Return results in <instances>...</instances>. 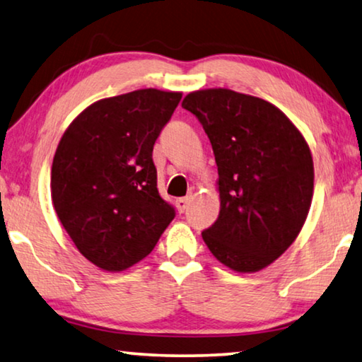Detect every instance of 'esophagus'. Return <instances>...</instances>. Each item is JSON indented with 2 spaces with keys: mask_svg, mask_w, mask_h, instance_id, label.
<instances>
[{
  "mask_svg": "<svg viewBox=\"0 0 362 362\" xmlns=\"http://www.w3.org/2000/svg\"><path fill=\"white\" fill-rule=\"evenodd\" d=\"M192 199H193L192 194H187V197L177 199L175 206H177V209H179V212H185V209L188 208V204H190Z\"/></svg>",
  "mask_w": 362,
  "mask_h": 362,
  "instance_id": "obj_1",
  "label": "esophagus"
}]
</instances>
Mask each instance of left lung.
I'll return each mask as SVG.
<instances>
[{"label":"left lung","mask_w":362,"mask_h":362,"mask_svg":"<svg viewBox=\"0 0 362 362\" xmlns=\"http://www.w3.org/2000/svg\"><path fill=\"white\" fill-rule=\"evenodd\" d=\"M219 172L221 212L202 233L212 255L238 272L269 266L295 242L314 190L308 143L271 103L227 88L187 95Z\"/></svg>","instance_id":"obj_1"}]
</instances>
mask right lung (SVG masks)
Wrapping results in <instances>:
<instances>
[{"mask_svg":"<svg viewBox=\"0 0 362 362\" xmlns=\"http://www.w3.org/2000/svg\"><path fill=\"white\" fill-rule=\"evenodd\" d=\"M182 93L154 88L85 109L57 145L51 198L77 250L117 272L151 253L175 209L158 192L153 146Z\"/></svg>","mask_w":362,"mask_h":362,"instance_id":"obj_1","label":"right lung"}]
</instances>
